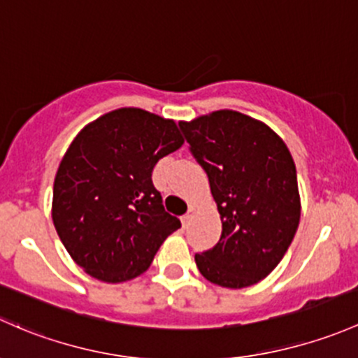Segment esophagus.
I'll use <instances>...</instances> for the list:
<instances>
[{
	"instance_id": "1",
	"label": "esophagus",
	"mask_w": 358,
	"mask_h": 358,
	"mask_svg": "<svg viewBox=\"0 0 358 358\" xmlns=\"http://www.w3.org/2000/svg\"><path fill=\"white\" fill-rule=\"evenodd\" d=\"M193 213H194V208H193V206H189V210H187V212L184 213L182 217H180V222H182V227L189 226L191 219H193Z\"/></svg>"
}]
</instances>
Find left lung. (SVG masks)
<instances>
[{"mask_svg":"<svg viewBox=\"0 0 358 358\" xmlns=\"http://www.w3.org/2000/svg\"><path fill=\"white\" fill-rule=\"evenodd\" d=\"M189 152L208 176L222 234L196 253L205 279L246 288L271 274L300 222L296 167L285 141L259 120L219 110L179 122Z\"/></svg>","mask_w":358,"mask_h":358,"instance_id":"8db88e82","label":"left lung"}]
</instances>
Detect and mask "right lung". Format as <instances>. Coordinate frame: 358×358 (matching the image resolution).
I'll return each instance as SVG.
<instances>
[{"label":"right lung","instance_id":"obj_1","mask_svg":"<svg viewBox=\"0 0 358 358\" xmlns=\"http://www.w3.org/2000/svg\"><path fill=\"white\" fill-rule=\"evenodd\" d=\"M174 120L119 108L77 134L53 186L55 229L93 278L122 282L143 274L180 227L153 186V167L182 146Z\"/></svg>","mask_w":358,"mask_h":358}]
</instances>
